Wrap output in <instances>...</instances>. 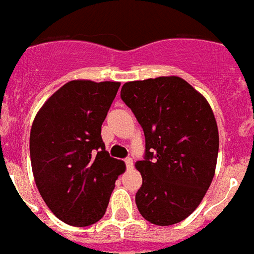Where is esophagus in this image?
Returning <instances> with one entry per match:
<instances>
[{
    "mask_svg": "<svg viewBox=\"0 0 254 254\" xmlns=\"http://www.w3.org/2000/svg\"><path fill=\"white\" fill-rule=\"evenodd\" d=\"M125 163H126V168H127V170L133 169V160H132L131 158L125 159Z\"/></svg>",
    "mask_w": 254,
    "mask_h": 254,
    "instance_id": "1",
    "label": "esophagus"
}]
</instances>
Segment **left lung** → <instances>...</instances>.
<instances>
[{
  "label": "left lung",
  "mask_w": 254,
  "mask_h": 254,
  "mask_svg": "<svg viewBox=\"0 0 254 254\" xmlns=\"http://www.w3.org/2000/svg\"><path fill=\"white\" fill-rule=\"evenodd\" d=\"M121 98L145 133V160L136 163L140 214L160 226L187 219L215 176L219 129L210 104L178 76L126 82Z\"/></svg>",
  "instance_id": "left-lung-1"
}]
</instances>
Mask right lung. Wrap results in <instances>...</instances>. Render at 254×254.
<instances>
[{"label":"right lung","instance_id":"1","mask_svg":"<svg viewBox=\"0 0 254 254\" xmlns=\"http://www.w3.org/2000/svg\"><path fill=\"white\" fill-rule=\"evenodd\" d=\"M121 82L72 80L42 105L30 131L35 185L64 223L89 226L105 214L122 160L111 158L102 125Z\"/></svg>","mask_w":254,"mask_h":254}]
</instances>
